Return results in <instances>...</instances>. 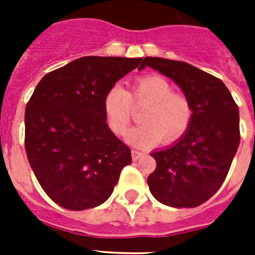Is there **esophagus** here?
Masks as SVG:
<instances>
[{"mask_svg": "<svg viewBox=\"0 0 255 255\" xmlns=\"http://www.w3.org/2000/svg\"><path fill=\"white\" fill-rule=\"evenodd\" d=\"M131 157H132V161H138V159H140L141 157H144V153L132 149L131 150Z\"/></svg>", "mask_w": 255, "mask_h": 255, "instance_id": "esophagus-1", "label": "esophagus"}]
</instances>
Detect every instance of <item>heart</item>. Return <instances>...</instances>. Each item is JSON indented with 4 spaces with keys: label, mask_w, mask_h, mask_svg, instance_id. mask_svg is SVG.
<instances>
[{
    "label": "heart",
    "mask_w": 255,
    "mask_h": 255,
    "mask_svg": "<svg viewBox=\"0 0 255 255\" xmlns=\"http://www.w3.org/2000/svg\"><path fill=\"white\" fill-rule=\"evenodd\" d=\"M132 106L145 107L140 115L141 125L130 130L128 140L136 147H150L163 139L164 144L185 134L193 117V108L185 96L173 93V88L159 75H147L132 83L131 91L112 87L106 93L103 108L108 126L124 135L131 123Z\"/></svg>",
    "instance_id": "heart-1"
}]
</instances>
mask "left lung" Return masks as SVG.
I'll return each instance as SVG.
<instances>
[{
    "label": "left lung",
    "mask_w": 255,
    "mask_h": 255,
    "mask_svg": "<svg viewBox=\"0 0 255 255\" xmlns=\"http://www.w3.org/2000/svg\"><path fill=\"white\" fill-rule=\"evenodd\" d=\"M145 66L176 83L193 108L185 134L154 150L155 170L148 176L155 199L173 208H194L216 194L240 143L239 107L222 80L182 61L145 57Z\"/></svg>",
    "instance_id": "left-lung-1"
}]
</instances>
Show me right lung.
Instances as JSON below:
<instances>
[{"label":"right lung","instance_id":"1","mask_svg":"<svg viewBox=\"0 0 255 255\" xmlns=\"http://www.w3.org/2000/svg\"><path fill=\"white\" fill-rule=\"evenodd\" d=\"M141 60L87 56L35 87L25 108V150L38 182L58 206L83 211L105 203L131 163L130 148L106 123L103 100Z\"/></svg>","mask_w":255,"mask_h":255}]
</instances>
